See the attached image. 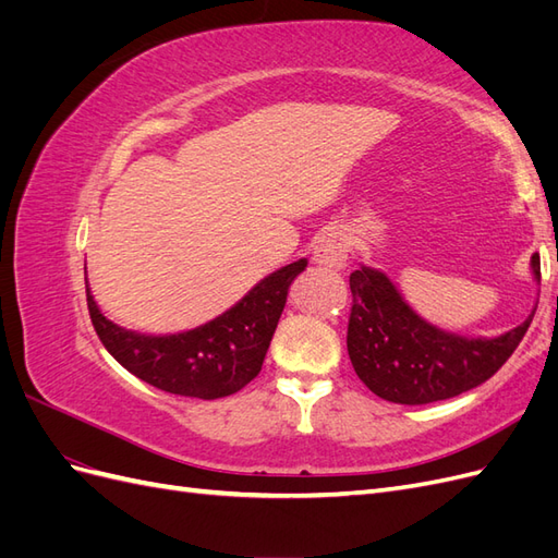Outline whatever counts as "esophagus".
<instances>
[{"instance_id":"34e87169","label":"esophagus","mask_w":558,"mask_h":558,"mask_svg":"<svg viewBox=\"0 0 558 558\" xmlns=\"http://www.w3.org/2000/svg\"><path fill=\"white\" fill-rule=\"evenodd\" d=\"M349 258V238L342 230H324L314 242V260L330 269H342Z\"/></svg>"}]
</instances>
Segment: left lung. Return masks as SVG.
Listing matches in <instances>:
<instances>
[{
  "mask_svg": "<svg viewBox=\"0 0 558 558\" xmlns=\"http://www.w3.org/2000/svg\"><path fill=\"white\" fill-rule=\"evenodd\" d=\"M539 281V256L531 258ZM347 349L361 381L398 404H428L470 391L494 377L526 335L533 314L498 337L447 332L421 318L381 269H353Z\"/></svg>",
  "mask_w": 558,
  "mask_h": 558,
  "instance_id": "8db88e82",
  "label": "left lung"
}]
</instances>
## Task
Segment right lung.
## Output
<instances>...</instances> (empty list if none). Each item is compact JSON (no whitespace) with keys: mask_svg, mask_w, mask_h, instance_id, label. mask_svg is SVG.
I'll use <instances>...</instances> for the list:
<instances>
[{"mask_svg":"<svg viewBox=\"0 0 558 558\" xmlns=\"http://www.w3.org/2000/svg\"><path fill=\"white\" fill-rule=\"evenodd\" d=\"M305 267L307 258L279 267L221 316L174 335L125 330L99 312L88 283L86 298L99 340L128 373L167 393L216 400L238 393L258 377L286 295Z\"/></svg>","mask_w":558,"mask_h":558,"instance_id":"right-lung-1","label":"right lung"}]
</instances>
